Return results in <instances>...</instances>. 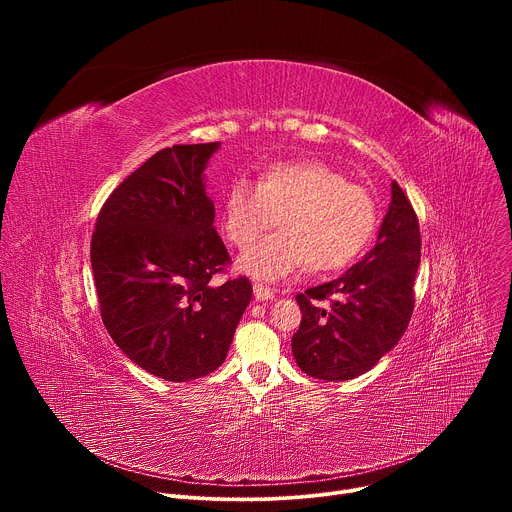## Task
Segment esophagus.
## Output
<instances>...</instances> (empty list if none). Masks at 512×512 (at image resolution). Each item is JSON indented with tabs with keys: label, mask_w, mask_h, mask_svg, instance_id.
Returning a JSON list of instances; mask_svg holds the SVG:
<instances>
[{
	"label": "esophagus",
	"mask_w": 512,
	"mask_h": 512,
	"mask_svg": "<svg viewBox=\"0 0 512 512\" xmlns=\"http://www.w3.org/2000/svg\"><path fill=\"white\" fill-rule=\"evenodd\" d=\"M253 294H255V300H259V302H267V300H273V298H275L273 289H269V287L263 285V283H255V285H253Z\"/></svg>",
	"instance_id": "1"
}]
</instances>
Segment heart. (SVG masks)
Returning a JSON list of instances; mask_svg holds the SVG:
<instances>
[{"label": "heart", "mask_w": 512, "mask_h": 512, "mask_svg": "<svg viewBox=\"0 0 512 512\" xmlns=\"http://www.w3.org/2000/svg\"><path fill=\"white\" fill-rule=\"evenodd\" d=\"M280 216L282 231L249 247L241 271L277 281L302 269L334 271L350 263L377 229V204L358 184L320 160L275 162L257 186L235 182L225 198L223 229L247 247Z\"/></svg>", "instance_id": "1"}]
</instances>
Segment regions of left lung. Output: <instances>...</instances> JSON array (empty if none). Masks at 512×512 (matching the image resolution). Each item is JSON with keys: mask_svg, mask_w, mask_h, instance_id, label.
I'll use <instances>...</instances> for the list:
<instances>
[{"mask_svg": "<svg viewBox=\"0 0 512 512\" xmlns=\"http://www.w3.org/2000/svg\"><path fill=\"white\" fill-rule=\"evenodd\" d=\"M419 259L417 214L391 182L377 245L338 279L298 294L302 324L291 336L298 367L322 381H348L371 371L407 330ZM328 297L335 298L330 311L315 306Z\"/></svg>", "mask_w": 512, "mask_h": 512, "instance_id": "left-lung-1", "label": "left lung"}]
</instances>
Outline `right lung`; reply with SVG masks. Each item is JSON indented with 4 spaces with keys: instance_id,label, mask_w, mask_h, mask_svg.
I'll list each match as a JSON object with an SVG mask.
<instances>
[{
    "instance_id": "add662e5",
    "label": "right lung",
    "mask_w": 512,
    "mask_h": 512,
    "mask_svg": "<svg viewBox=\"0 0 512 512\" xmlns=\"http://www.w3.org/2000/svg\"><path fill=\"white\" fill-rule=\"evenodd\" d=\"M218 148L154 154L111 192L91 239L107 332L137 367L172 383L221 367L253 296L247 277L210 281L231 263L204 184Z\"/></svg>"
}]
</instances>
